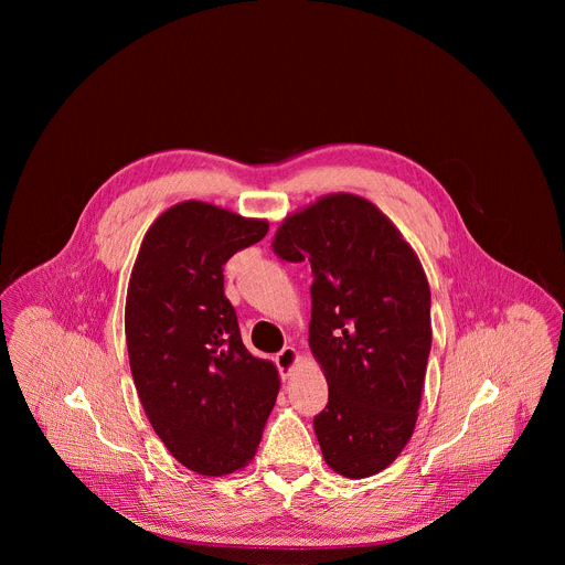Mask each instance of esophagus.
I'll use <instances>...</instances> for the list:
<instances>
[{
    "mask_svg": "<svg viewBox=\"0 0 565 565\" xmlns=\"http://www.w3.org/2000/svg\"><path fill=\"white\" fill-rule=\"evenodd\" d=\"M297 358H299V355H297V351H295L292 347H284V349L277 353L275 364H277V369L281 371V375H288V373L292 371Z\"/></svg>",
    "mask_w": 565,
    "mask_h": 565,
    "instance_id": "34e87169",
    "label": "esophagus"
}]
</instances>
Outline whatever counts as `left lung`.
<instances>
[{
  "label": "left lung",
  "instance_id": "obj_1",
  "mask_svg": "<svg viewBox=\"0 0 565 565\" xmlns=\"http://www.w3.org/2000/svg\"><path fill=\"white\" fill-rule=\"evenodd\" d=\"M310 262V351L329 380L312 420L329 467L366 478L409 443L431 351V292L395 225L366 199L333 194L288 216L273 244Z\"/></svg>",
  "mask_w": 565,
  "mask_h": 565
}]
</instances>
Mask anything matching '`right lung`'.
<instances>
[{"instance_id": "add662e5", "label": "right lung", "mask_w": 565, "mask_h": 565, "mask_svg": "<svg viewBox=\"0 0 565 565\" xmlns=\"http://www.w3.org/2000/svg\"><path fill=\"white\" fill-rule=\"evenodd\" d=\"M268 232L201 201L160 214L131 270L125 335L142 409L170 454L192 471L244 467L279 393L273 362L253 358L223 292L225 262Z\"/></svg>"}]
</instances>
